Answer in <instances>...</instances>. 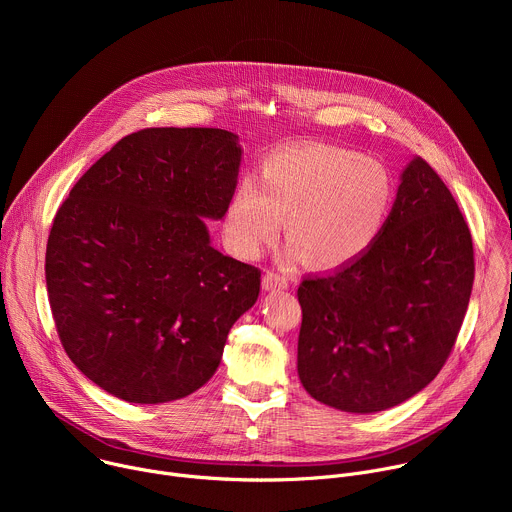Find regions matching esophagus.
Listing matches in <instances>:
<instances>
[{
    "label": "esophagus",
    "mask_w": 512,
    "mask_h": 512,
    "mask_svg": "<svg viewBox=\"0 0 512 512\" xmlns=\"http://www.w3.org/2000/svg\"><path fill=\"white\" fill-rule=\"evenodd\" d=\"M289 283H287V279L285 277H281V275H275V273H265L263 275V287L265 289H285Z\"/></svg>",
    "instance_id": "obj_1"
}]
</instances>
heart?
<instances>
[{"label": "heart", "instance_id": "heart-1", "mask_svg": "<svg viewBox=\"0 0 512 512\" xmlns=\"http://www.w3.org/2000/svg\"><path fill=\"white\" fill-rule=\"evenodd\" d=\"M393 196V178L381 162L332 145H302L267 158L259 186L245 182L235 190L225 239L237 257L255 259L285 221L291 243L283 263L338 269L377 241Z\"/></svg>", "mask_w": 512, "mask_h": 512}]
</instances>
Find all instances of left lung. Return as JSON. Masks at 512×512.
I'll return each mask as SVG.
<instances>
[{"mask_svg": "<svg viewBox=\"0 0 512 512\" xmlns=\"http://www.w3.org/2000/svg\"><path fill=\"white\" fill-rule=\"evenodd\" d=\"M472 283L470 229L442 178L415 156L367 253L298 287L304 389L348 413L407 401L446 364Z\"/></svg>", "mask_w": 512, "mask_h": 512, "instance_id": "1", "label": "left lung"}]
</instances>
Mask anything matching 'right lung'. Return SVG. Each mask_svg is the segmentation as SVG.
Masks as SVG:
<instances>
[{"label":"right lung","mask_w":512,"mask_h":512,"mask_svg":"<svg viewBox=\"0 0 512 512\" xmlns=\"http://www.w3.org/2000/svg\"><path fill=\"white\" fill-rule=\"evenodd\" d=\"M239 135L150 127L117 141L72 186L46 245V287L77 369L129 403L200 389L261 271L210 245L237 188Z\"/></svg>","instance_id":"1"}]
</instances>
